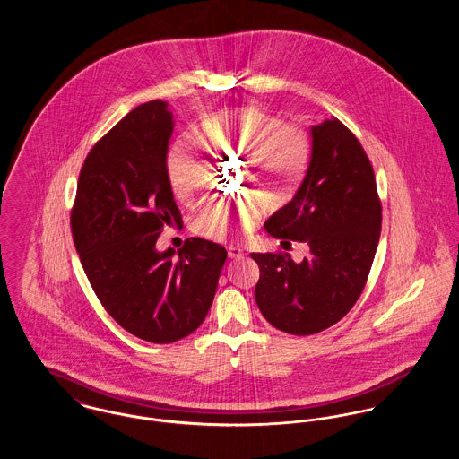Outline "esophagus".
<instances>
[{
	"instance_id": "obj_1",
	"label": "esophagus",
	"mask_w": 459,
	"mask_h": 459,
	"mask_svg": "<svg viewBox=\"0 0 459 459\" xmlns=\"http://www.w3.org/2000/svg\"><path fill=\"white\" fill-rule=\"evenodd\" d=\"M228 256L231 260H240V258H244V251L240 247H237V246H230L228 247Z\"/></svg>"
}]
</instances>
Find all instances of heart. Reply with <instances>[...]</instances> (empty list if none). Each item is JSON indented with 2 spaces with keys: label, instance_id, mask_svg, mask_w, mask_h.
Here are the masks:
<instances>
[{
  "label": "heart",
  "instance_id": "1",
  "mask_svg": "<svg viewBox=\"0 0 459 459\" xmlns=\"http://www.w3.org/2000/svg\"><path fill=\"white\" fill-rule=\"evenodd\" d=\"M197 139L213 152L247 153V178L253 186L270 191L272 201H286L297 191L306 162L307 139L293 126L281 124L255 108L221 113L201 126ZM168 180L175 197L186 204L201 196V178L195 152L186 144H177L168 157ZM262 219V206L247 201L237 208L222 203L197 212L191 222L193 231L212 240L224 238L237 221L244 230H251Z\"/></svg>",
  "mask_w": 459,
  "mask_h": 459
}]
</instances>
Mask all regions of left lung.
I'll return each instance as SVG.
<instances>
[{
	"label": "left lung",
	"instance_id": "8db88e82",
	"mask_svg": "<svg viewBox=\"0 0 459 459\" xmlns=\"http://www.w3.org/2000/svg\"><path fill=\"white\" fill-rule=\"evenodd\" d=\"M311 155L295 196L264 228L281 244L304 242L309 256L253 253L260 266L255 290L264 320L309 335L337 324L357 302L377 255L382 204L371 162L339 120L311 126Z\"/></svg>",
	"mask_w": 459,
	"mask_h": 459
}]
</instances>
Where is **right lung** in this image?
I'll use <instances>...</instances> for the list:
<instances>
[{
    "instance_id": "1",
    "label": "right lung",
    "mask_w": 459,
    "mask_h": 459,
    "mask_svg": "<svg viewBox=\"0 0 459 459\" xmlns=\"http://www.w3.org/2000/svg\"><path fill=\"white\" fill-rule=\"evenodd\" d=\"M173 129L164 100L132 109L88 153L70 215L81 264L104 309L157 344L203 324L228 256L196 237L177 255L157 249L164 226L182 224L168 180Z\"/></svg>"
}]
</instances>
